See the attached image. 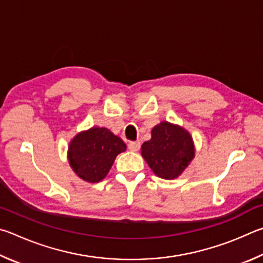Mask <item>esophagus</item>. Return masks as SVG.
Masks as SVG:
<instances>
[{
  "label": "esophagus",
  "instance_id": "obj_1",
  "mask_svg": "<svg viewBox=\"0 0 263 263\" xmlns=\"http://www.w3.org/2000/svg\"><path fill=\"white\" fill-rule=\"evenodd\" d=\"M140 146H141V144H140V142H139V141H136V142H130V143L128 144V148H129V150L133 151V153H136V151H139Z\"/></svg>",
  "mask_w": 263,
  "mask_h": 263
}]
</instances>
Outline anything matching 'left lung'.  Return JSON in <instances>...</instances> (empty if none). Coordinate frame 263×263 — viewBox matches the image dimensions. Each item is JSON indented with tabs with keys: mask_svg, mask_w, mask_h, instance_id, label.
Returning <instances> with one entry per match:
<instances>
[{
	"mask_svg": "<svg viewBox=\"0 0 263 263\" xmlns=\"http://www.w3.org/2000/svg\"><path fill=\"white\" fill-rule=\"evenodd\" d=\"M141 155L156 176L173 180L194 159L195 145L187 129L162 121L153 128L151 139L142 144Z\"/></svg>",
	"mask_w": 263,
	"mask_h": 263,
	"instance_id": "obj_1",
	"label": "left lung"
}]
</instances>
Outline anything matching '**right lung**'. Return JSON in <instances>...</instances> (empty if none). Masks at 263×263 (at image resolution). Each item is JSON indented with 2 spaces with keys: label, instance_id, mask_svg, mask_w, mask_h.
I'll list each match as a JSON object with an SVG mask.
<instances>
[{
  "label": "right lung",
  "instance_id": "obj_1",
  "mask_svg": "<svg viewBox=\"0 0 263 263\" xmlns=\"http://www.w3.org/2000/svg\"><path fill=\"white\" fill-rule=\"evenodd\" d=\"M127 145L105 127L82 130L69 142L67 158L78 178L90 183L107 176L117 156L124 153Z\"/></svg>",
  "mask_w": 263,
  "mask_h": 263
}]
</instances>
